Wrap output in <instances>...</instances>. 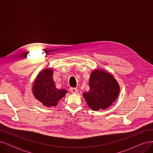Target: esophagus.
Instances as JSON below:
<instances>
[{
  "label": "esophagus",
  "instance_id": "obj_1",
  "mask_svg": "<svg viewBox=\"0 0 153 153\" xmlns=\"http://www.w3.org/2000/svg\"><path fill=\"white\" fill-rule=\"evenodd\" d=\"M69 91H70V92H72V93H77L78 91V90L75 87H71L70 89H69Z\"/></svg>",
  "mask_w": 153,
  "mask_h": 153
}]
</instances>
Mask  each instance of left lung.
Masks as SVG:
<instances>
[{"label":"left lung","mask_w":153,"mask_h":153,"mask_svg":"<svg viewBox=\"0 0 153 153\" xmlns=\"http://www.w3.org/2000/svg\"><path fill=\"white\" fill-rule=\"evenodd\" d=\"M89 91L83 94L88 106L93 110L106 109L116 100L120 88L116 80L103 70H94L89 79Z\"/></svg>","instance_id":"1"}]
</instances>
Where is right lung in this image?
Here are the masks:
<instances>
[{
	"instance_id": "add662e5",
	"label": "right lung",
	"mask_w": 153,
	"mask_h": 153,
	"mask_svg": "<svg viewBox=\"0 0 153 153\" xmlns=\"http://www.w3.org/2000/svg\"><path fill=\"white\" fill-rule=\"evenodd\" d=\"M53 71L45 69L37 76L32 87L35 98L46 106H55L58 101L66 95L65 89H58L52 78Z\"/></svg>"
}]
</instances>
